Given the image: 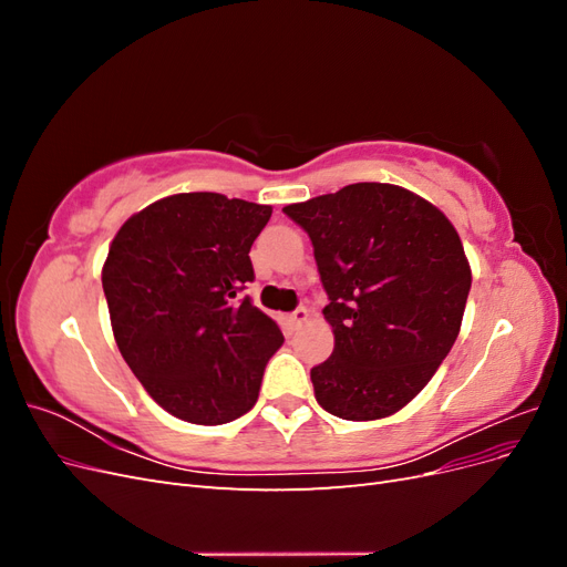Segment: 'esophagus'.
Returning a JSON list of instances; mask_svg holds the SVG:
<instances>
[{
    "label": "esophagus",
    "mask_w": 567,
    "mask_h": 567,
    "mask_svg": "<svg viewBox=\"0 0 567 567\" xmlns=\"http://www.w3.org/2000/svg\"><path fill=\"white\" fill-rule=\"evenodd\" d=\"M310 319V312H307V307H298V310L293 312V315H288L286 317V326L290 331H296V329H300V326Z\"/></svg>",
    "instance_id": "1"
}]
</instances>
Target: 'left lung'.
Listing matches in <instances>:
<instances>
[{"instance_id": "left-lung-1", "label": "left lung", "mask_w": 567, "mask_h": 567, "mask_svg": "<svg viewBox=\"0 0 567 567\" xmlns=\"http://www.w3.org/2000/svg\"><path fill=\"white\" fill-rule=\"evenodd\" d=\"M310 234L329 293L331 359L315 398L346 421L398 414L433 379L461 331L471 265L452 221L409 188L359 182L286 205Z\"/></svg>"}]
</instances>
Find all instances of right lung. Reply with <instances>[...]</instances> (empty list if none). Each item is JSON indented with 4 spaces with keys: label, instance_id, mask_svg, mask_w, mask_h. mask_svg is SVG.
Masks as SVG:
<instances>
[{
    "label": "right lung",
    "instance_id": "1",
    "mask_svg": "<svg viewBox=\"0 0 567 567\" xmlns=\"http://www.w3.org/2000/svg\"><path fill=\"white\" fill-rule=\"evenodd\" d=\"M269 217L271 205L196 192L151 203L117 229L101 269L113 336L167 414L221 425L257 402L284 333L238 293Z\"/></svg>",
    "mask_w": 567,
    "mask_h": 567
}]
</instances>
